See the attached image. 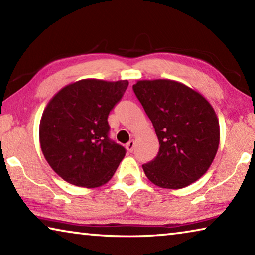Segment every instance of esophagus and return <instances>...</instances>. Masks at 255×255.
<instances>
[{"label":"esophagus","instance_id":"1","mask_svg":"<svg viewBox=\"0 0 255 255\" xmlns=\"http://www.w3.org/2000/svg\"><path fill=\"white\" fill-rule=\"evenodd\" d=\"M133 147H135V141H133V140H130V141H129V143L126 145V148L129 150V152H132Z\"/></svg>","mask_w":255,"mask_h":255}]
</instances>
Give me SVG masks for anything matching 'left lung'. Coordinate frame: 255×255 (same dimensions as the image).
<instances>
[{"mask_svg":"<svg viewBox=\"0 0 255 255\" xmlns=\"http://www.w3.org/2000/svg\"><path fill=\"white\" fill-rule=\"evenodd\" d=\"M152 122L159 152L143 170L159 188L182 189L204 175L217 153L221 130L208 100L181 82L139 80L132 85Z\"/></svg>","mask_w":255,"mask_h":255,"instance_id":"8db88e82","label":"left lung"}]
</instances>
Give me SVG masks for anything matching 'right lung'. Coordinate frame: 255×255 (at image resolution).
<instances>
[{"mask_svg": "<svg viewBox=\"0 0 255 255\" xmlns=\"http://www.w3.org/2000/svg\"><path fill=\"white\" fill-rule=\"evenodd\" d=\"M127 80L84 79L47 103L39 125L42 154L55 173L76 187L106 184L126 154L108 137V116L123 98Z\"/></svg>", "mask_w": 255, "mask_h": 255, "instance_id": "right-lung-1", "label": "right lung"}]
</instances>
